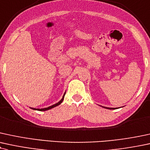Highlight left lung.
I'll list each match as a JSON object with an SVG mask.
<instances>
[{
    "instance_id": "obj_1",
    "label": "left lung",
    "mask_w": 150,
    "mask_h": 150,
    "mask_svg": "<svg viewBox=\"0 0 150 150\" xmlns=\"http://www.w3.org/2000/svg\"><path fill=\"white\" fill-rule=\"evenodd\" d=\"M107 108V109H110V110H112V109H115V108Z\"/></svg>"
}]
</instances>
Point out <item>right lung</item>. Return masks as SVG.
Returning <instances> with one entry per match:
<instances>
[{"label": "right lung", "instance_id": "right-lung-1", "mask_svg": "<svg viewBox=\"0 0 150 150\" xmlns=\"http://www.w3.org/2000/svg\"><path fill=\"white\" fill-rule=\"evenodd\" d=\"M65 94H66V93H65ZM65 94L64 95V96H63L62 99H61V100H60V101L58 102L57 103H56V104H54V105H53L50 106V107L46 108H42V109H35V108H31V109H33V110H39V111H45V110H50V109H52V108H53L56 107V106L59 105H60V104L61 103H62L63 100H64V96H65Z\"/></svg>", "mask_w": 150, "mask_h": 150}]
</instances>
